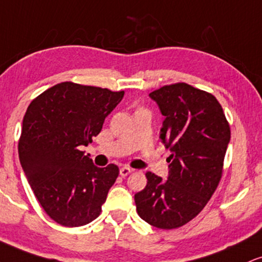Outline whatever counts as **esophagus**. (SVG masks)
Instances as JSON below:
<instances>
[{
    "instance_id": "34e87169",
    "label": "esophagus",
    "mask_w": 262,
    "mask_h": 262,
    "mask_svg": "<svg viewBox=\"0 0 262 262\" xmlns=\"http://www.w3.org/2000/svg\"><path fill=\"white\" fill-rule=\"evenodd\" d=\"M132 172H133V169H132L130 167L124 166V167H121V168H119V174H121L122 177H127L129 173H132Z\"/></svg>"
}]
</instances>
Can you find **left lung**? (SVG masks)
Returning a JSON list of instances; mask_svg holds the SVG:
<instances>
[{"mask_svg":"<svg viewBox=\"0 0 262 262\" xmlns=\"http://www.w3.org/2000/svg\"><path fill=\"white\" fill-rule=\"evenodd\" d=\"M149 96L165 116L160 138L169 149L168 178L146 172L147 184L134 195L138 215L161 229L196 217L222 177L231 128L212 94L185 83L165 85Z\"/></svg>","mask_w":262,"mask_h":262,"instance_id":"1","label":"left lung"}]
</instances>
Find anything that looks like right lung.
Returning <instances> with one entry per match:
<instances>
[{
	"label": "right lung",
	"instance_id": "1",
	"mask_svg": "<svg viewBox=\"0 0 262 262\" xmlns=\"http://www.w3.org/2000/svg\"><path fill=\"white\" fill-rule=\"evenodd\" d=\"M124 91L63 81L28 106L18 152L36 199L55 222L80 227L99 217L119 169L96 167L79 149L93 143Z\"/></svg>",
	"mask_w": 262,
	"mask_h": 262
}]
</instances>
